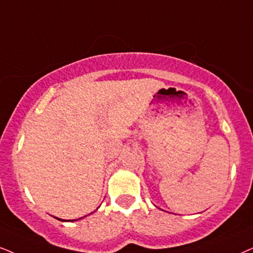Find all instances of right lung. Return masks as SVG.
<instances>
[{"mask_svg":"<svg viewBox=\"0 0 253 253\" xmlns=\"http://www.w3.org/2000/svg\"><path fill=\"white\" fill-rule=\"evenodd\" d=\"M60 220H63V219H60Z\"/></svg>","mask_w":253,"mask_h":253,"instance_id":"add662e5","label":"right lung"}]
</instances>
